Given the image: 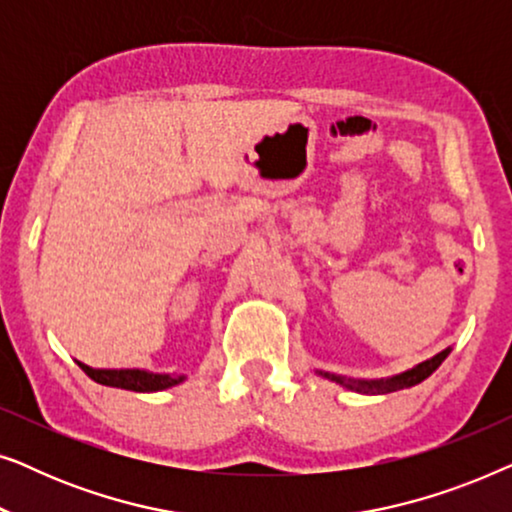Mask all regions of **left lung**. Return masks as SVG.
<instances>
[{"instance_id": "left-lung-1", "label": "left lung", "mask_w": 512, "mask_h": 512, "mask_svg": "<svg viewBox=\"0 0 512 512\" xmlns=\"http://www.w3.org/2000/svg\"><path fill=\"white\" fill-rule=\"evenodd\" d=\"M447 354H450V349H445V352H440L433 356V359L419 363V366H415L412 370H408V373L403 375H396L391 377V380H380V382H356V380H349V377H342V375H331V373H321L324 377H328V380L338 382L342 384V387H349V389H356V391H366V394H370V391H398V389H408V387H415V384L424 382L426 377H429L433 370H436L440 363H443L447 359Z\"/></svg>"}]
</instances>
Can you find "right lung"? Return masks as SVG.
<instances>
[{
  "label": "right lung",
  "mask_w": 512,
  "mask_h": 512,
  "mask_svg": "<svg viewBox=\"0 0 512 512\" xmlns=\"http://www.w3.org/2000/svg\"><path fill=\"white\" fill-rule=\"evenodd\" d=\"M83 373H86L90 380L104 384V387H118L128 391H160L167 387H174L184 377H172V375H153L144 373V370H100L90 368L79 363Z\"/></svg>",
  "instance_id": "right-lung-1"
}]
</instances>
